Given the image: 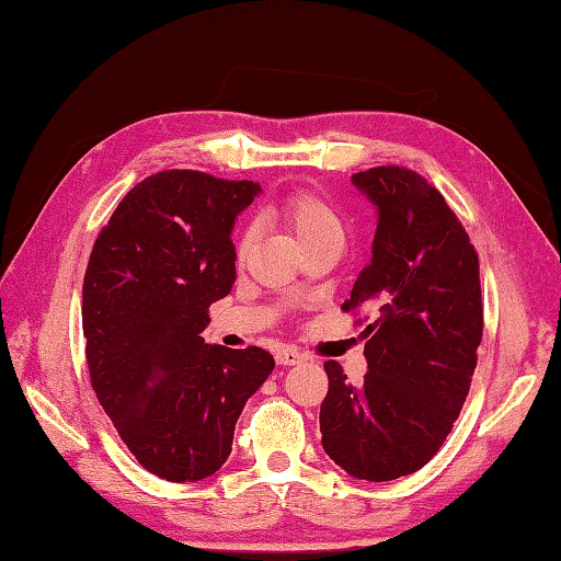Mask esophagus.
I'll return each instance as SVG.
<instances>
[{
  "label": "esophagus",
  "mask_w": 561,
  "mask_h": 561,
  "mask_svg": "<svg viewBox=\"0 0 561 561\" xmlns=\"http://www.w3.org/2000/svg\"><path fill=\"white\" fill-rule=\"evenodd\" d=\"M276 362L283 366H295V364L305 362V354L295 347H283L276 352Z\"/></svg>",
  "instance_id": "esophagus-1"
}]
</instances>
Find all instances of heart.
Here are the masks:
<instances>
[{
  "label": "heart",
  "mask_w": 561,
  "mask_h": 561,
  "mask_svg": "<svg viewBox=\"0 0 561 561\" xmlns=\"http://www.w3.org/2000/svg\"><path fill=\"white\" fill-rule=\"evenodd\" d=\"M273 214L288 226L302 248H311L323 240H343L345 226L331 199H325L317 190L299 187L273 204ZM254 228H242L236 238V256L244 259L252 250Z\"/></svg>",
  "instance_id": "1"
}]
</instances>
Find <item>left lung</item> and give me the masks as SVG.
Returning a JSON list of instances; mask_svg holds the SVG:
<instances>
[{
  "mask_svg": "<svg viewBox=\"0 0 561 561\" xmlns=\"http://www.w3.org/2000/svg\"><path fill=\"white\" fill-rule=\"evenodd\" d=\"M352 183L378 207L374 256L345 311H366L364 386L325 362V455L362 481L419 471L443 447L467 400L483 337L478 254L426 178L376 167Z\"/></svg>",
  "mask_w": 561,
  "mask_h": 561,
  "instance_id": "8db88e82",
  "label": "left lung"
}]
</instances>
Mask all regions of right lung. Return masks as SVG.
Returning <instances> with one entry per match:
<instances>
[{
	"instance_id": "right-lung-1",
	"label": "right lung",
	"mask_w": 561,
	"mask_h": 561,
	"mask_svg": "<svg viewBox=\"0 0 561 561\" xmlns=\"http://www.w3.org/2000/svg\"><path fill=\"white\" fill-rule=\"evenodd\" d=\"M262 193L171 169L145 178L100 230L83 283L90 383L121 440L173 483L224 467L244 402L273 371L262 347L204 345L236 283V216Z\"/></svg>"
}]
</instances>
